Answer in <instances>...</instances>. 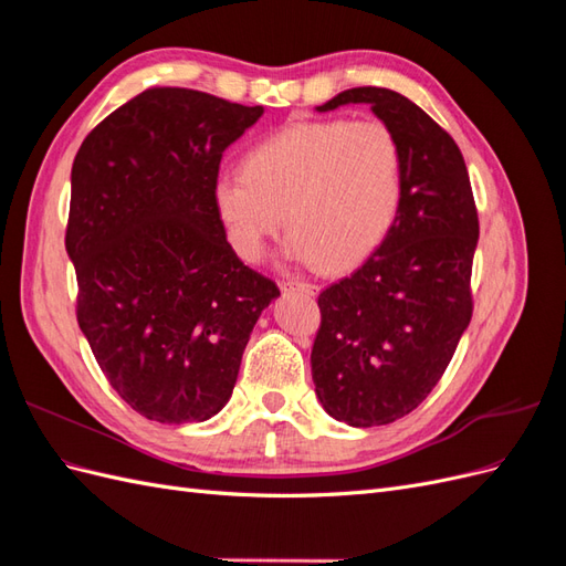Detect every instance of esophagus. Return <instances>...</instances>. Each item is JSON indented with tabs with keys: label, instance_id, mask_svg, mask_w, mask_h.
<instances>
[{
	"label": "esophagus",
	"instance_id": "obj_1",
	"mask_svg": "<svg viewBox=\"0 0 566 566\" xmlns=\"http://www.w3.org/2000/svg\"><path fill=\"white\" fill-rule=\"evenodd\" d=\"M281 290L285 293H304V295H318V285L314 283H304V281H283Z\"/></svg>",
	"mask_w": 566,
	"mask_h": 566
}]
</instances>
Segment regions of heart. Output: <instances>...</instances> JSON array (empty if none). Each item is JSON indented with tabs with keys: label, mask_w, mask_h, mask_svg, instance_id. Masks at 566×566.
Here are the masks:
<instances>
[{
	"label": "heart",
	"mask_w": 566,
	"mask_h": 566,
	"mask_svg": "<svg viewBox=\"0 0 566 566\" xmlns=\"http://www.w3.org/2000/svg\"><path fill=\"white\" fill-rule=\"evenodd\" d=\"M403 158L382 119H304L256 144L245 169H219L212 202L245 262L264 254L283 219L285 254L325 271L366 262L399 212Z\"/></svg>",
	"instance_id": "b5f03b06"
}]
</instances>
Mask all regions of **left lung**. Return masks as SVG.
I'll return each mask as SVG.
<instances>
[{"label":"left lung","mask_w":566,"mask_h":566,"mask_svg":"<svg viewBox=\"0 0 566 566\" xmlns=\"http://www.w3.org/2000/svg\"><path fill=\"white\" fill-rule=\"evenodd\" d=\"M347 104H368L397 134L403 188L380 248L318 295L312 378L325 413L375 427L418 408L451 364L472 318L479 219L460 148L420 106L354 87L316 111Z\"/></svg>","instance_id":"1"}]
</instances>
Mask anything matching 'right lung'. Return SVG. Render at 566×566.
Wrapping results in <instances>:
<instances>
[{
    "instance_id": "obj_1",
    "label": "right lung",
    "mask_w": 566,
    "mask_h": 566,
    "mask_svg": "<svg viewBox=\"0 0 566 566\" xmlns=\"http://www.w3.org/2000/svg\"><path fill=\"white\" fill-rule=\"evenodd\" d=\"M262 113L153 87L75 156L65 250L77 323L111 387L148 420L217 416L256 318L281 295L238 260L212 202L221 156Z\"/></svg>"
}]
</instances>
